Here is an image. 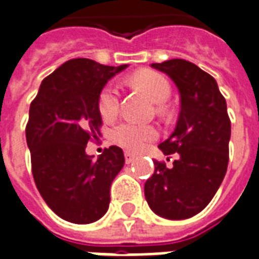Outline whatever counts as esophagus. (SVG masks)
I'll return each instance as SVG.
<instances>
[{"label":"esophagus","instance_id":"obj_1","mask_svg":"<svg viewBox=\"0 0 259 259\" xmlns=\"http://www.w3.org/2000/svg\"><path fill=\"white\" fill-rule=\"evenodd\" d=\"M135 159H136V155H135V154H132V152H129V151L124 152V161H126V163L133 162Z\"/></svg>","mask_w":259,"mask_h":259}]
</instances>
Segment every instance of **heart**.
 <instances>
[{
  "label": "heart",
  "instance_id": "1",
  "mask_svg": "<svg viewBox=\"0 0 259 259\" xmlns=\"http://www.w3.org/2000/svg\"><path fill=\"white\" fill-rule=\"evenodd\" d=\"M132 84L143 94H146L150 101L157 105H163L170 97V84L162 74L151 70H144L132 76ZM98 109L104 119H113L119 111V93L113 84L105 85L98 97ZM157 137V130L151 126L136 124L123 122L112 130V140L118 146L130 151H139L147 141Z\"/></svg>",
  "mask_w": 259,
  "mask_h": 259
}]
</instances>
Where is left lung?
<instances>
[{
	"instance_id": "left-lung-1",
	"label": "left lung",
	"mask_w": 259,
	"mask_h": 259,
	"mask_svg": "<svg viewBox=\"0 0 259 259\" xmlns=\"http://www.w3.org/2000/svg\"><path fill=\"white\" fill-rule=\"evenodd\" d=\"M151 68L168 74L180 96L174 133L159 144L165 155L176 154L170 168L154 161L144 185L148 205L158 217L187 219L205 208L219 189L229 162L230 119L217 80L185 59H169Z\"/></svg>"
}]
</instances>
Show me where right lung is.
I'll use <instances>...</instances> for the list:
<instances>
[{
	"label": "right lung",
	"instance_id": "right-lung-1",
	"mask_svg": "<svg viewBox=\"0 0 259 259\" xmlns=\"http://www.w3.org/2000/svg\"><path fill=\"white\" fill-rule=\"evenodd\" d=\"M129 65L107 66L70 59L41 81L31 102L26 141L40 194L59 218L77 225L101 219L109 189L124 165L122 148H105L97 159L85 152L102 123L98 97L108 80Z\"/></svg>",
	"mask_w": 259,
	"mask_h": 259
}]
</instances>
